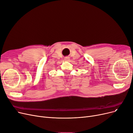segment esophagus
<instances>
[{
	"instance_id": "esophagus-1",
	"label": "esophagus",
	"mask_w": 133,
	"mask_h": 133,
	"mask_svg": "<svg viewBox=\"0 0 133 133\" xmlns=\"http://www.w3.org/2000/svg\"><path fill=\"white\" fill-rule=\"evenodd\" d=\"M66 60H69V57H65V59Z\"/></svg>"
}]
</instances>
